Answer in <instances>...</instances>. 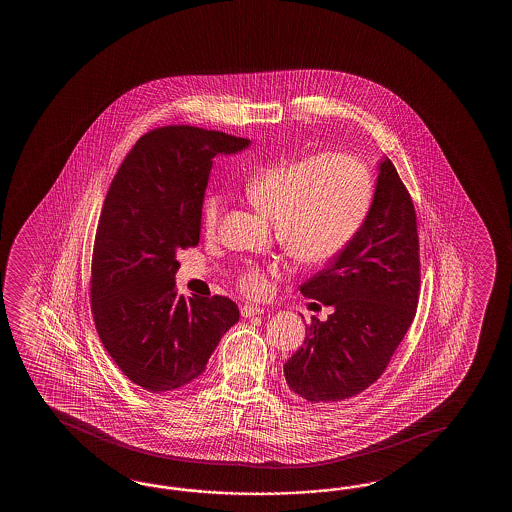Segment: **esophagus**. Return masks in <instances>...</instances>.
<instances>
[{
	"mask_svg": "<svg viewBox=\"0 0 512 512\" xmlns=\"http://www.w3.org/2000/svg\"><path fill=\"white\" fill-rule=\"evenodd\" d=\"M263 313H265V309L258 307V305H243V307H241V316H245V318L261 316Z\"/></svg>",
	"mask_w": 512,
	"mask_h": 512,
	"instance_id": "obj_1",
	"label": "esophagus"
}]
</instances>
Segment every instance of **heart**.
I'll list each match as a JSON object with an SVG mask.
<instances>
[{
  "mask_svg": "<svg viewBox=\"0 0 512 512\" xmlns=\"http://www.w3.org/2000/svg\"><path fill=\"white\" fill-rule=\"evenodd\" d=\"M252 207L274 221L276 236L294 260L320 265L337 258L357 236L373 203L371 175L348 155H307L261 168L245 183ZM221 216L219 197L203 205V229L212 234ZM243 291L260 294L265 278L251 269Z\"/></svg>",
  "mask_w": 512,
  "mask_h": 512,
  "instance_id": "1",
  "label": "heart"
}]
</instances>
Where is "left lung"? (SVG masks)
I'll use <instances>...</instances> for the list:
<instances>
[{"label":"left lung","instance_id":"left-lung-1","mask_svg":"<svg viewBox=\"0 0 512 512\" xmlns=\"http://www.w3.org/2000/svg\"><path fill=\"white\" fill-rule=\"evenodd\" d=\"M419 276L414 203L392 161L381 157L357 236L300 285L333 313L305 327L302 348L283 364L289 388L311 403H335L377 381L414 320Z\"/></svg>","mask_w":512,"mask_h":512}]
</instances>
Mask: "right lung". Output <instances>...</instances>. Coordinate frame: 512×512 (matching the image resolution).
I'll return each instance as SVG.
<instances>
[{
    "mask_svg": "<svg viewBox=\"0 0 512 512\" xmlns=\"http://www.w3.org/2000/svg\"><path fill=\"white\" fill-rule=\"evenodd\" d=\"M249 146L221 131L166 126L142 135L111 181L91 261V311L109 357L148 392L197 379L240 320L225 296H177L175 272L177 252L199 243L212 159Z\"/></svg>",
    "mask_w": 512,
    "mask_h": 512,
    "instance_id": "add662e5",
    "label": "right lung"
}]
</instances>
